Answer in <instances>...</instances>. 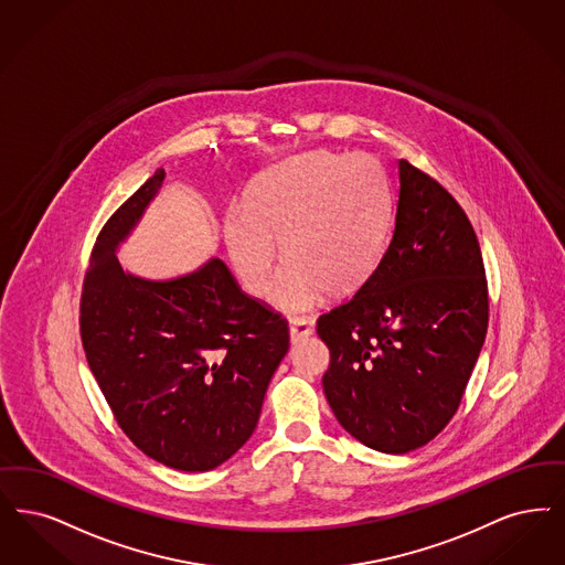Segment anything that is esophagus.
<instances>
[{
	"label": "esophagus",
	"mask_w": 565,
	"mask_h": 565,
	"mask_svg": "<svg viewBox=\"0 0 565 565\" xmlns=\"http://www.w3.org/2000/svg\"><path fill=\"white\" fill-rule=\"evenodd\" d=\"M313 332V323L305 317H292L290 319V339L292 342L300 339H307Z\"/></svg>",
	"instance_id": "34e87169"
}]
</instances>
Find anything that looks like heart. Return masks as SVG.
Here are the masks:
<instances>
[{
  "instance_id": "b5f03b06",
  "label": "heart",
  "mask_w": 565,
  "mask_h": 565,
  "mask_svg": "<svg viewBox=\"0 0 565 565\" xmlns=\"http://www.w3.org/2000/svg\"><path fill=\"white\" fill-rule=\"evenodd\" d=\"M391 221V191L374 159L317 151L267 172L252 186L248 205H228L226 252L242 286L263 296L271 288L277 239L286 265L273 302L300 313L321 292L342 296L367 281Z\"/></svg>"
}]
</instances>
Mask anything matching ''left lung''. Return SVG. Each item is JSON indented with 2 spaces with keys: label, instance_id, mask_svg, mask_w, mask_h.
<instances>
[{
  "label": "left lung",
  "instance_id": "8db88e82",
  "mask_svg": "<svg viewBox=\"0 0 565 565\" xmlns=\"http://www.w3.org/2000/svg\"><path fill=\"white\" fill-rule=\"evenodd\" d=\"M395 228L376 271L317 319L323 393L342 429L384 454L416 450L462 402L488 332L473 225L450 193L399 159Z\"/></svg>",
  "mask_w": 565,
  "mask_h": 565
}]
</instances>
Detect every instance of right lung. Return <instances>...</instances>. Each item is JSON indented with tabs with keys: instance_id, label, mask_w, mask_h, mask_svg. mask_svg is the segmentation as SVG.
Segmentation results:
<instances>
[{
	"instance_id": "1",
	"label": "right lung",
	"mask_w": 565,
	"mask_h": 565,
	"mask_svg": "<svg viewBox=\"0 0 565 565\" xmlns=\"http://www.w3.org/2000/svg\"><path fill=\"white\" fill-rule=\"evenodd\" d=\"M163 177V168L156 170L100 228L79 332L119 429L149 458L198 473L248 441L290 332L281 313L242 292L221 258L166 281L121 269L115 249Z\"/></svg>"
}]
</instances>
